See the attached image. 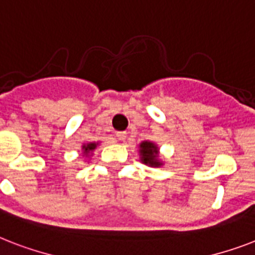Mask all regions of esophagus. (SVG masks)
Wrapping results in <instances>:
<instances>
[{
  "mask_svg": "<svg viewBox=\"0 0 255 255\" xmlns=\"http://www.w3.org/2000/svg\"><path fill=\"white\" fill-rule=\"evenodd\" d=\"M126 137H127V132H118V133H116V139H118V141H124Z\"/></svg>",
  "mask_w": 255,
  "mask_h": 255,
  "instance_id": "obj_1",
  "label": "esophagus"
}]
</instances>
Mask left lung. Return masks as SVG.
<instances>
[{"label": "left lung", "mask_w": 255, "mask_h": 255, "mask_svg": "<svg viewBox=\"0 0 255 255\" xmlns=\"http://www.w3.org/2000/svg\"><path fill=\"white\" fill-rule=\"evenodd\" d=\"M139 153L141 163L149 167H161L163 161L159 159V147L149 140H145L139 145Z\"/></svg>", "instance_id": "left-lung-1"}]
</instances>
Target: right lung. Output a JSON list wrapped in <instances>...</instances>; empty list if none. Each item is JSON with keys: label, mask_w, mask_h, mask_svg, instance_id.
<instances>
[{"label": "right lung", "mask_w": 255, "mask_h": 255, "mask_svg": "<svg viewBox=\"0 0 255 255\" xmlns=\"http://www.w3.org/2000/svg\"><path fill=\"white\" fill-rule=\"evenodd\" d=\"M96 145H98V143H95V141H94V143L85 144V145L82 147V149H83V155L87 156L88 153H91V152L94 151V149H95V148H96Z\"/></svg>", "instance_id": "right-lung-1"}]
</instances>
